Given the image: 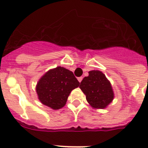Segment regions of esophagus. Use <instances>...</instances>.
Listing matches in <instances>:
<instances>
[{
	"label": "esophagus",
	"mask_w": 148,
	"mask_h": 148,
	"mask_svg": "<svg viewBox=\"0 0 148 148\" xmlns=\"http://www.w3.org/2000/svg\"><path fill=\"white\" fill-rule=\"evenodd\" d=\"M82 79H83V77H78V82H82Z\"/></svg>",
	"instance_id": "esophagus-1"
}]
</instances>
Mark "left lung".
<instances>
[{
	"instance_id": "left-lung-1",
	"label": "left lung",
	"mask_w": 148,
	"mask_h": 148,
	"mask_svg": "<svg viewBox=\"0 0 148 148\" xmlns=\"http://www.w3.org/2000/svg\"><path fill=\"white\" fill-rule=\"evenodd\" d=\"M86 95L87 102L96 109H104L114 98L111 84L102 72L92 70L84 77L79 86Z\"/></svg>"
}]
</instances>
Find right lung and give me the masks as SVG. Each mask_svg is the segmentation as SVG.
Here are the masks:
<instances>
[{"label": "right lung", "mask_w": 148, "mask_h": 148, "mask_svg": "<svg viewBox=\"0 0 148 148\" xmlns=\"http://www.w3.org/2000/svg\"><path fill=\"white\" fill-rule=\"evenodd\" d=\"M79 84L73 72L57 66L40 78L36 86V92L43 104L53 110H58L66 104L71 91Z\"/></svg>", "instance_id": "add662e5"}]
</instances>
